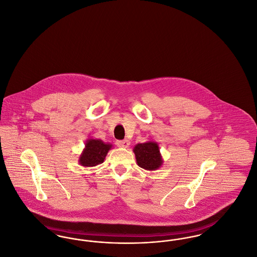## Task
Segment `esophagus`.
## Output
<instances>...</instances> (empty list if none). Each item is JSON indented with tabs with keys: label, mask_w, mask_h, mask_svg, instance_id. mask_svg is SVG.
I'll return each mask as SVG.
<instances>
[{
	"label": "esophagus",
	"mask_w": 257,
	"mask_h": 257,
	"mask_svg": "<svg viewBox=\"0 0 257 257\" xmlns=\"http://www.w3.org/2000/svg\"><path fill=\"white\" fill-rule=\"evenodd\" d=\"M116 145H117V147L127 148V147L130 146V142L128 140H121V141H117Z\"/></svg>",
	"instance_id": "34e87169"
}]
</instances>
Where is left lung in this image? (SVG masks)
Returning a JSON list of instances; mask_svg holds the SVG:
<instances>
[{"label": "left lung", "mask_w": 257, "mask_h": 257, "mask_svg": "<svg viewBox=\"0 0 257 257\" xmlns=\"http://www.w3.org/2000/svg\"><path fill=\"white\" fill-rule=\"evenodd\" d=\"M133 152L138 166L144 170L156 171L163 165L164 160L156 142L149 141L144 144H137L133 148Z\"/></svg>", "instance_id": "1"}]
</instances>
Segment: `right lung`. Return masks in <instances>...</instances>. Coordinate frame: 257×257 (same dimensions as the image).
Returning a JSON list of instances; mask_svg holds the SVG:
<instances>
[{"instance_id": "add662e5", "label": "right lung", "mask_w": 257, "mask_h": 257, "mask_svg": "<svg viewBox=\"0 0 257 257\" xmlns=\"http://www.w3.org/2000/svg\"><path fill=\"white\" fill-rule=\"evenodd\" d=\"M111 148V144L104 143L102 140L92 138L87 139L85 148L83 149L78 160L79 165L85 168L96 167L104 162L109 150Z\"/></svg>"}]
</instances>
